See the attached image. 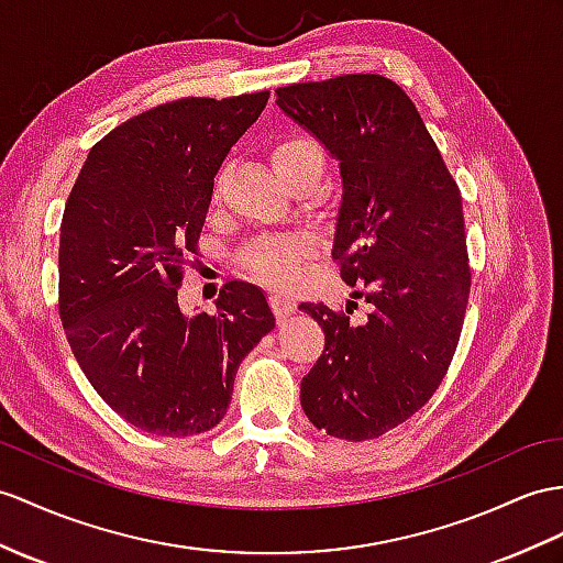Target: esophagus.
Returning a JSON list of instances; mask_svg holds the SVG:
<instances>
[{
	"mask_svg": "<svg viewBox=\"0 0 563 563\" xmlns=\"http://www.w3.org/2000/svg\"><path fill=\"white\" fill-rule=\"evenodd\" d=\"M269 306L274 310V314H277L279 320L289 318V314L294 312V298H289L286 294H272L269 296Z\"/></svg>",
	"mask_w": 563,
	"mask_h": 563,
	"instance_id": "1",
	"label": "esophagus"
}]
</instances>
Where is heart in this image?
<instances>
[{"label": "heart", "mask_w": 563, "mask_h": 563, "mask_svg": "<svg viewBox=\"0 0 563 563\" xmlns=\"http://www.w3.org/2000/svg\"><path fill=\"white\" fill-rule=\"evenodd\" d=\"M272 167L286 186L296 178L318 176L324 169V157L318 143L306 135H289L282 139L269 153ZM310 251V241L303 236H282V239H260L253 241L245 251V265L257 277H263L272 286H289L298 274V260Z\"/></svg>", "instance_id": "b5f03b06"}]
</instances>
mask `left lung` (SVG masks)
I'll use <instances>...</instances> for the list:
<instances>
[{
  "mask_svg": "<svg viewBox=\"0 0 563 563\" xmlns=\"http://www.w3.org/2000/svg\"><path fill=\"white\" fill-rule=\"evenodd\" d=\"M277 104L339 162L332 257L369 306L358 324L324 303L298 306L324 332L300 406L327 434L375 440L430 401L454 358L471 294L459 186L385 76L286 86Z\"/></svg>",
  "mask_w": 563,
  "mask_h": 563,
  "instance_id": "obj_1",
  "label": "left lung"
}]
</instances>
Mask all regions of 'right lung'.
Returning <instances> with one entry per match:
<instances>
[{
  "mask_svg": "<svg viewBox=\"0 0 563 563\" xmlns=\"http://www.w3.org/2000/svg\"><path fill=\"white\" fill-rule=\"evenodd\" d=\"M269 92L184 98L123 121L92 145L59 234V314L104 404L162 437L212 430L241 361L274 329L263 289L229 282L217 312L186 314L178 284L227 153Z\"/></svg>",
  "mask_w": 563,
  "mask_h": 563,
  "instance_id": "add662e5",
  "label": "right lung"
}]
</instances>
